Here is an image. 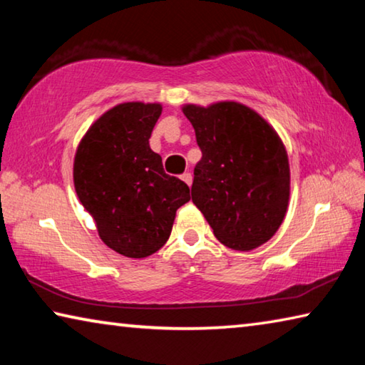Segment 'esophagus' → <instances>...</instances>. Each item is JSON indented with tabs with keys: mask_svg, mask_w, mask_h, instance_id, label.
I'll return each instance as SVG.
<instances>
[{
	"mask_svg": "<svg viewBox=\"0 0 365 365\" xmlns=\"http://www.w3.org/2000/svg\"><path fill=\"white\" fill-rule=\"evenodd\" d=\"M180 178H182V180H183L185 183L188 185V187L191 185V182H193V177H191L190 172H185V174H182V175H180Z\"/></svg>",
	"mask_w": 365,
	"mask_h": 365,
	"instance_id": "1",
	"label": "esophagus"
}]
</instances>
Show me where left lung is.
I'll return each mask as SVG.
<instances>
[{"label":"left lung","instance_id":"1","mask_svg":"<svg viewBox=\"0 0 365 365\" xmlns=\"http://www.w3.org/2000/svg\"><path fill=\"white\" fill-rule=\"evenodd\" d=\"M183 114L202 153L191 200L220 243L237 251L257 248L274 237L287 212L285 146L261 115L240 103L188 104Z\"/></svg>","mask_w":365,"mask_h":365}]
</instances>
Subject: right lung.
<instances>
[{"label":"right lung","instance_id":"right-lung-1","mask_svg":"<svg viewBox=\"0 0 365 365\" xmlns=\"http://www.w3.org/2000/svg\"><path fill=\"white\" fill-rule=\"evenodd\" d=\"M160 104L123 103L103 114L80 141L73 185L100 238L127 257H146L168 242L188 185L165 174L150 148Z\"/></svg>","mask_w":365,"mask_h":365}]
</instances>
